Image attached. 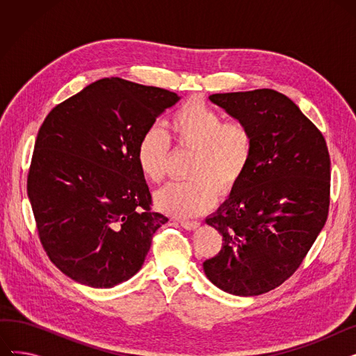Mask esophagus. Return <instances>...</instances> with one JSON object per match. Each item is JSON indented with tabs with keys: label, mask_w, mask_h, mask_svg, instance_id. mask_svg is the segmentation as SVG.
<instances>
[{
	"label": "esophagus",
	"mask_w": 356,
	"mask_h": 356,
	"mask_svg": "<svg viewBox=\"0 0 356 356\" xmlns=\"http://www.w3.org/2000/svg\"><path fill=\"white\" fill-rule=\"evenodd\" d=\"M179 223L184 229H189V231H193V229L199 228V225H200L197 220H180Z\"/></svg>",
	"instance_id": "esophagus-1"
}]
</instances>
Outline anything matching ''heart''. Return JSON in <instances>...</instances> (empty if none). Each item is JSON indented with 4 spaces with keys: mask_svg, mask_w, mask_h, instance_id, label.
Wrapping results in <instances>:
<instances>
[{
    "mask_svg": "<svg viewBox=\"0 0 356 356\" xmlns=\"http://www.w3.org/2000/svg\"><path fill=\"white\" fill-rule=\"evenodd\" d=\"M168 133L179 148L193 149L188 176L156 193V207L168 215L189 218L203 213L218 193H231L247 173L254 154V133L242 120L223 121L219 111L202 99L181 104L168 120ZM167 136L149 127L137 145V163L143 176L160 183L168 160Z\"/></svg>",
    "mask_w": 356,
    "mask_h": 356,
    "instance_id": "heart-1",
    "label": "heart"
}]
</instances>
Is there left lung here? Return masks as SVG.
<instances>
[{
	"label": "left lung",
	"mask_w": 356,
	"mask_h": 356,
	"mask_svg": "<svg viewBox=\"0 0 356 356\" xmlns=\"http://www.w3.org/2000/svg\"><path fill=\"white\" fill-rule=\"evenodd\" d=\"M209 99L251 127L254 154L229 199L207 218L223 242L203 270L229 294H264L302 266L325 227L327 145L300 108L274 89L213 93Z\"/></svg>",
	"instance_id": "left-lung-1"
}]
</instances>
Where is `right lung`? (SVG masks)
I'll list each match as a JSON object with an SVG mask.
<instances>
[{
  "instance_id": "obj_1",
  "label": "right lung",
  "mask_w": 356,
  "mask_h": 356,
  "mask_svg": "<svg viewBox=\"0 0 356 356\" xmlns=\"http://www.w3.org/2000/svg\"><path fill=\"white\" fill-rule=\"evenodd\" d=\"M177 93L105 78L56 105L34 144L27 193L51 263L81 284L111 289L144 264L168 220L152 211L137 163L141 136Z\"/></svg>"
}]
</instances>
